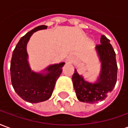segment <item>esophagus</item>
Listing matches in <instances>:
<instances>
[{
    "instance_id": "esophagus-1",
    "label": "esophagus",
    "mask_w": 128,
    "mask_h": 128,
    "mask_svg": "<svg viewBox=\"0 0 128 128\" xmlns=\"http://www.w3.org/2000/svg\"><path fill=\"white\" fill-rule=\"evenodd\" d=\"M67 62H68V63H70V64L73 63V62H74L73 58H72V57H69V58H68V60H67Z\"/></svg>"
}]
</instances>
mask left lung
I'll list each match as a JSON object with an SVG mask.
<instances>
[{
    "mask_svg": "<svg viewBox=\"0 0 128 128\" xmlns=\"http://www.w3.org/2000/svg\"><path fill=\"white\" fill-rule=\"evenodd\" d=\"M101 44L95 47L97 56L101 64L99 76L94 82L84 80L77 70L72 77V84L79 101L88 104H95L104 101L108 94L115 86L117 79V65L116 54L110 40L105 36H102Z\"/></svg>",
    "mask_w": 128,
    "mask_h": 128,
    "instance_id": "8db88e82",
    "label": "left lung"
}]
</instances>
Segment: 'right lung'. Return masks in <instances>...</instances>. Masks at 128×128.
Instances as JSON below:
<instances>
[{
    "label": "right lung",
    "instance_id": "obj_1",
    "mask_svg": "<svg viewBox=\"0 0 128 128\" xmlns=\"http://www.w3.org/2000/svg\"><path fill=\"white\" fill-rule=\"evenodd\" d=\"M41 25L22 37L13 51L10 74L13 88L22 99L29 103L36 104L50 98L58 79L62 72L64 62L51 64L42 72H36L29 65L26 45L30 38L37 31L46 29Z\"/></svg>",
    "mask_w": 128,
    "mask_h": 128
}]
</instances>
